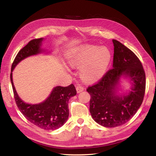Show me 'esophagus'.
Segmentation results:
<instances>
[{
    "label": "esophagus",
    "mask_w": 156,
    "mask_h": 156,
    "mask_svg": "<svg viewBox=\"0 0 156 156\" xmlns=\"http://www.w3.org/2000/svg\"><path fill=\"white\" fill-rule=\"evenodd\" d=\"M76 90L77 93L81 92L84 90V87H82L81 85H80V84H78V85L76 87Z\"/></svg>",
    "instance_id": "1"
}]
</instances>
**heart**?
<instances>
[{"instance_id":"b5f03b06","label":"heart","mask_w":156,"mask_h":156,"mask_svg":"<svg viewBox=\"0 0 156 156\" xmlns=\"http://www.w3.org/2000/svg\"><path fill=\"white\" fill-rule=\"evenodd\" d=\"M66 60L71 68H80V75L86 81H94L105 73L111 60L106 47L84 45L69 49Z\"/></svg>"}]
</instances>
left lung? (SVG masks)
<instances>
[{
	"label": "left lung",
	"mask_w": 156,
	"mask_h": 156,
	"mask_svg": "<svg viewBox=\"0 0 156 156\" xmlns=\"http://www.w3.org/2000/svg\"><path fill=\"white\" fill-rule=\"evenodd\" d=\"M112 68L87 90L92 119L105 127L123 125L135 115L143 103L146 87L145 73L137 56L120 41L112 40ZM122 78L131 84L124 93L119 88Z\"/></svg>",
	"instance_id": "1"
}]
</instances>
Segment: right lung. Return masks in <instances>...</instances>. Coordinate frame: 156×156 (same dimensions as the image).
I'll return each mask as SVG.
<instances>
[{
	"label": "right lung",
	"mask_w": 156,
	"mask_h": 156,
	"mask_svg": "<svg viewBox=\"0 0 156 156\" xmlns=\"http://www.w3.org/2000/svg\"><path fill=\"white\" fill-rule=\"evenodd\" d=\"M44 40V37L32 40L19 51L12 66L10 80L16 104L26 119L41 129L55 130L62 126L68 120L69 100L77 94L73 84L66 87L56 86L44 101L30 104L25 103L19 96L13 82V71L23 60L31 56L50 53L41 48Z\"/></svg>",
	"instance_id": "obj_1"
}]
</instances>
